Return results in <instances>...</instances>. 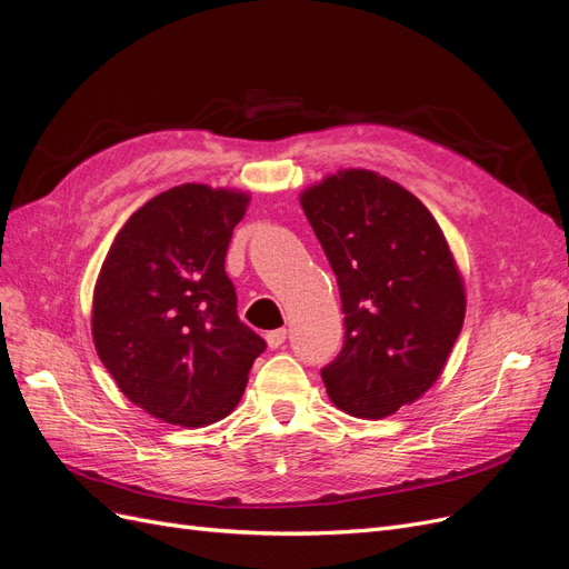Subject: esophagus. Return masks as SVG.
Segmentation results:
<instances>
[{
  "label": "esophagus",
  "mask_w": 569,
  "mask_h": 569,
  "mask_svg": "<svg viewBox=\"0 0 569 569\" xmlns=\"http://www.w3.org/2000/svg\"><path fill=\"white\" fill-rule=\"evenodd\" d=\"M284 339H287V330H284V327H280V330H270V332L266 335V341H268L270 349H280L282 343H284Z\"/></svg>",
  "instance_id": "esophagus-1"
}]
</instances>
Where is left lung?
<instances>
[{
	"mask_svg": "<svg viewBox=\"0 0 569 569\" xmlns=\"http://www.w3.org/2000/svg\"><path fill=\"white\" fill-rule=\"evenodd\" d=\"M299 201L337 274L347 327L320 372L327 396L353 418L393 416L439 380L462 330L451 247L427 206L375 170H337Z\"/></svg>",
	"mask_w": 569,
	"mask_h": 569,
	"instance_id": "1",
	"label": "left lung"
}]
</instances>
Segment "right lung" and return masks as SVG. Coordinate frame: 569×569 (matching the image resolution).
I'll list each match as a JSON object with an SVG mask.
<instances>
[{
	"instance_id": "add662e5",
	"label": "right lung",
	"mask_w": 569,
	"mask_h": 569,
	"mask_svg": "<svg viewBox=\"0 0 569 569\" xmlns=\"http://www.w3.org/2000/svg\"><path fill=\"white\" fill-rule=\"evenodd\" d=\"M251 197L187 182L137 209L101 263L92 339L128 401L151 418L206 427L237 408L266 341L239 320L226 274Z\"/></svg>"
}]
</instances>
